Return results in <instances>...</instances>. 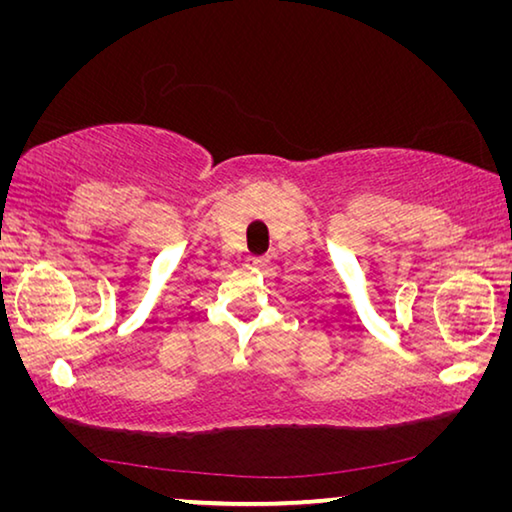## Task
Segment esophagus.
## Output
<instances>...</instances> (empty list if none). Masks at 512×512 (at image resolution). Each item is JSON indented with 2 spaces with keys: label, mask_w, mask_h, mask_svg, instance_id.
I'll return each instance as SVG.
<instances>
[{
  "label": "esophagus",
  "mask_w": 512,
  "mask_h": 512,
  "mask_svg": "<svg viewBox=\"0 0 512 512\" xmlns=\"http://www.w3.org/2000/svg\"><path fill=\"white\" fill-rule=\"evenodd\" d=\"M248 266L262 268V266H266V259H264V257H250V259H248Z\"/></svg>",
  "instance_id": "1"
}]
</instances>
